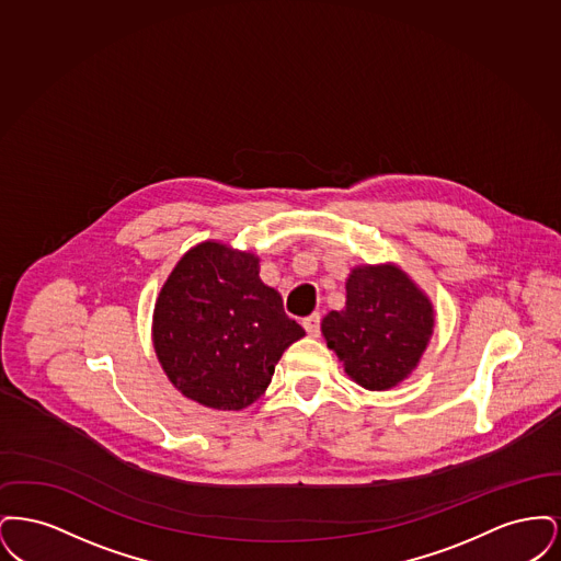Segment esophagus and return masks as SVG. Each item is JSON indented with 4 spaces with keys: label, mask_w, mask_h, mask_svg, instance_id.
<instances>
[{
    "label": "esophagus",
    "mask_w": 561,
    "mask_h": 561,
    "mask_svg": "<svg viewBox=\"0 0 561 561\" xmlns=\"http://www.w3.org/2000/svg\"><path fill=\"white\" fill-rule=\"evenodd\" d=\"M320 313H313V316H309V318H305V320H302V328L307 330V334H309V336H320Z\"/></svg>",
    "instance_id": "34e87169"
}]
</instances>
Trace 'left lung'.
Masks as SVG:
<instances>
[{"label": "left lung", "instance_id": "obj_1", "mask_svg": "<svg viewBox=\"0 0 561 561\" xmlns=\"http://www.w3.org/2000/svg\"><path fill=\"white\" fill-rule=\"evenodd\" d=\"M321 332L355 382L385 391L416 368L433 332V309L400 268L357 267L348 275L345 309L330 311Z\"/></svg>", "mask_w": 561, "mask_h": 561}]
</instances>
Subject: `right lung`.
Here are the masks:
<instances>
[{
    "mask_svg": "<svg viewBox=\"0 0 561 561\" xmlns=\"http://www.w3.org/2000/svg\"><path fill=\"white\" fill-rule=\"evenodd\" d=\"M302 336L279 293L261 282L259 259L216 241L188 250L156 305L153 343L168 378L218 410L259 400L282 353Z\"/></svg>",
    "mask_w": 561,
    "mask_h": 561,
    "instance_id": "1",
    "label": "right lung"
}]
</instances>
